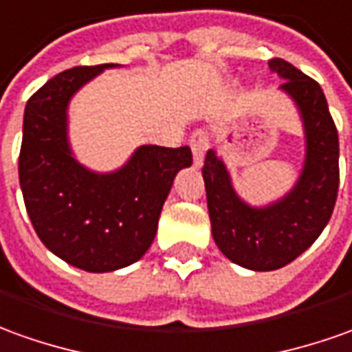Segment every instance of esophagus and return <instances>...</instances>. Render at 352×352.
<instances>
[{
	"label": "esophagus",
	"mask_w": 352,
	"mask_h": 352,
	"mask_svg": "<svg viewBox=\"0 0 352 352\" xmlns=\"http://www.w3.org/2000/svg\"><path fill=\"white\" fill-rule=\"evenodd\" d=\"M191 151H193V161H195V166H201L203 164V159H205V153L208 149V138L205 132H195L191 135L190 140Z\"/></svg>",
	"instance_id": "obj_1"
}]
</instances>
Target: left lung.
Masks as SVG:
<instances>
[{"mask_svg": "<svg viewBox=\"0 0 352 352\" xmlns=\"http://www.w3.org/2000/svg\"><path fill=\"white\" fill-rule=\"evenodd\" d=\"M299 111L305 130L301 174L283 197L263 207L243 201L217 151L207 153L203 180L212 239L232 263L254 272L278 270L309 249L331 218L339 188V138L318 82L283 59L268 60Z\"/></svg>", "mask_w": 352, "mask_h": 352, "instance_id": "obj_1", "label": "left lung"}]
</instances>
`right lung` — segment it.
Masks as SVG:
<instances>
[{
    "instance_id": "right-lung-1",
    "label": "right lung",
    "mask_w": 352,
    "mask_h": 352,
    "mask_svg": "<svg viewBox=\"0 0 352 352\" xmlns=\"http://www.w3.org/2000/svg\"><path fill=\"white\" fill-rule=\"evenodd\" d=\"M118 65L74 67L47 80L24 109L19 180L42 243L70 266L113 272L151 247L162 205L191 149L140 145L113 172L89 170L69 142V103L82 86Z\"/></svg>"
}]
</instances>
